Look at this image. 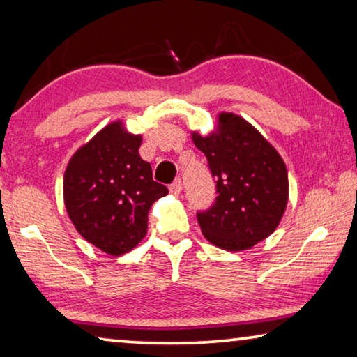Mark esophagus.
Masks as SVG:
<instances>
[{
	"mask_svg": "<svg viewBox=\"0 0 357 357\" xmlns=\"http://www.w3.org/2000/svg\"><path fill=\"white\" fill-rule=\"evenodd\" d=\"M181 190H183V181L181 179H176L172 185H169V192L173 195H179Z\"/></svg>",
	"mask_w": 357,
	"mask_h": 357,
	"instance_id": "1",
	"label": "esophagus"
}]
</instances>
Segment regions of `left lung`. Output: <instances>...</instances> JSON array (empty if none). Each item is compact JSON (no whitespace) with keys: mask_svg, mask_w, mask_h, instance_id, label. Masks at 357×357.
Here are the masks:
<instances>
[{"mask_svg":"<svg viewBox=\"0 0 357 357\" xmlns=\"http://www.w3.org/2000/svg\"><path fill=\"white\" fill-rule=\"evenodd\" d=\"M192 141L216 179L215 204L197 213L206 241L227 252L264 241L289 202V174L278 151L247 120L226 112L218 116L216 132H194Z\"/></svg>","mask_w":357,"mask_h":357,"instance_id":"obj_1","label":"left lung"}]
</instances>
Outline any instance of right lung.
<instances>
[{
  "label": "right lung",
  "mask_w": 357,
  "mask_h": 357,
  "mask_svg": "<svg viewBox=\"0 0 357 357\" xmlns=\"http://www.w3.org/2000/svg\"><path fill=\"white\" fill-rule=\"evenodd\" d=\"M141 141L114 121L73 153L63 174V204L73 226L112 257L146 237L149 210L168 194L141 158Z\"/></svg>",
  "instance_id": "right-lung-1"
}]
</instances>
